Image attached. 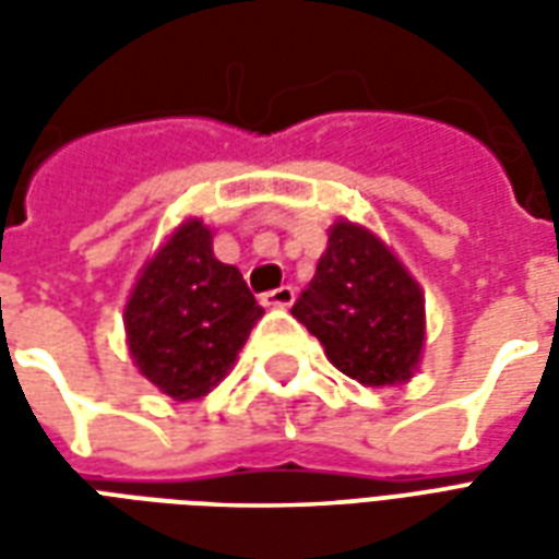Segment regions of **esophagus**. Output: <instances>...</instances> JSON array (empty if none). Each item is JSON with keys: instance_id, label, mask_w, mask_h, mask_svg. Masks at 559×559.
I'll return each mask as SVG.
<instances>
[{"instance_id": "34e87169", "label": "esophagus", "mask_w": 559, "mask_h": 559, "mask_svg": "<svg viewBox=\"0 0 559 559\" xmlns=\"http://www.w3.org/2000/svg\"><path fill=\"white\" fill-rule=\"evenodd\" d=\"M293 299H296V290H293L290 284L263 293V305H266V308H290Z\"/></svg>"}]
</instances>
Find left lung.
Listing matches in <instances>:
<instances>
[{"mask_svg": "<svg viewBox=\"0 0 559 559\" xmlns=\"http://www.w3.org/2000/svg\"><path fill=\"white\" fill-rule=\"evenodd\" d=\"M293 317L341 374L362 386H401L425 350V293L399 254L362 224L338 218Z\"/></svg>", "mask_w": 559, "mask_h": 559, "instance_id": "left-lung-1", "label": "left lung"}]
</instances>
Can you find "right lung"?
Wrapping results in <instances>:
<instances>
[{
	"label": "right lung",
	"mask_w": 559,
	"mask_h": 559,
	"mask_svg": "<svg viewBox=\"0 0 559 559\" xmlns=\"http://www.w3.org/2000/svg\"><path fill=\"white\" fill-rule=\"evenodd\" d=\"M212 236L209 224L185 218L140 269L122 314L138 371L173 401L218 386L263 317L242 272L215 257Z\"/></svg>",
	"instance_id": "obj_1"
}]
</instances>
